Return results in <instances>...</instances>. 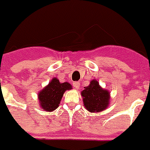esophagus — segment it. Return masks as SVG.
Wrapping results in <instances>:
<instances>
[{
	"mask_svg": "<svg viewBox=\"0 0 150 150\" xmlns=\"http://www.w3.org/2000/svg\"><path fill=\"white\" fill-rule=\"evenodd\" d=\"M73 87L75 88V89H77V90H78L79 88H80V84H79V82H73Z\"/></svg>",
	"mask_w": 150,
	"mask_h": 150,
	"instance_id": "esophagus-1",
	"label": "esophagus"
}]
</instances>
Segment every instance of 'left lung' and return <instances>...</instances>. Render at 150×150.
<instances>
[{"instance_id":"8db88e82","label":"left lung","mask_w":150,"mask_h":150,"mask_svg":"<svg viewBox=\"0 0 150 150\" xmlns=\"http://www.w3.org/2000/svg\"><path fill=\"white\" fill-rule=\"evenodd\" d=\"M81 94L85 108L91 113H97L106 110L111 101L109 90L102 88L95 79L90 81L88 86L84 87Z\"/></svg>"}]
</instances>
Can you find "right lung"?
Here are the masks:
<instances>
[{"mask_svg":"<svg viewBox=\"0 0 150 150\" xmlns=\"http://www.w3.org/2000/svg\"><path fill=\"white\" fill-rule=\"evenodd\" d=\"M72 85L69 82H60L59 79L53 77L46 86L38 93V99L42 110L53 111L60 106L64 93L72 90Z\"/></svg>","mask_w":150,"mask_h":150,"instance_id":"obj_1","label":"right lung"}]
</instances>
